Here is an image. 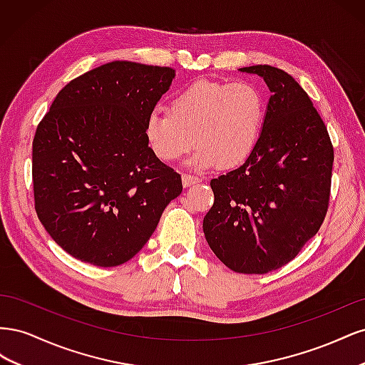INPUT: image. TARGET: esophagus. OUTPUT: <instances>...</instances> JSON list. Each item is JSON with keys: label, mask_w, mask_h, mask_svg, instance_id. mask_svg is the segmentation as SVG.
I'll return each mask as SVG.
<instances>
[{"label": "esophagus", "mask_w": 365, "mask_h": 365, "mask_svg": "<svg viewBox=\"0 0 365 365\" xmlns=\"http://www.w3.org/2000/svg\"><path fill=\"white\" fill-rule=\"evenodd\" d=\"M201 181L202 180L200 178V176L192 175V173H182V184H184V187H189V185L201 182Z\"/></svg>", "instance_id": "esophagus-1"}]
</instances>
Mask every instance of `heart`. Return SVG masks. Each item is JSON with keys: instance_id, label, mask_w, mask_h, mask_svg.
<instances>
[{"instance_id": "obj_1", "label": "heart", "mask_w": 365, "mask_h": 365, "mask_svg": "<svg viewBox=\"0 0 365 365\" xmlns=\"http://www.w3.org/2000/svg\"><path fill=\"white\" fill-rule=\"evenodd\" d=\"M264 120L267 101L257 85L196 81L173 96L170 111L150 113L146 138L161 161L180 160L196 143L197 168L233 169L256 150Z\"/></svg>"}]
</instances>
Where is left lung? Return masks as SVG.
<instances>
[{"mask_svg":"<svg viewBox=\"0 0 365 365\" xmlns=\"http://www.w3.org/2000/svg\"><path fill=\"white\" fill-rule=\"evenodd\" d=\"M262 76L271 97L259 145L240 168L210 185L204 217L210 248L230 269L267 274L291 262L326 217L334 146L307 93L271 65L240 68Z\"/></svg>","mask_w":365,"mask_h":365,"instance_id":"1","label":"left lung"}]
</instances>
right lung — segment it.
Masks as SVG:
<instances>
[{
  "label": "right lung",
  "mask_w": 365,
  "mask_h": 365,
  "mask_svg": "<svg viewBox=\"0 0 365 365\" xmlns=\"http://www.w3.org/2000/svg\"><path fill=\"white\" fill-rule=\"evenodd\" d=\"M175 70L114 61L76 77L33 138L35 210L73 257L96 267L130 260L182 192L181 175L149 148L146 121Z\"/></svg>",
  "instance_id": "add662e5"
}]
</instances>
